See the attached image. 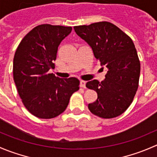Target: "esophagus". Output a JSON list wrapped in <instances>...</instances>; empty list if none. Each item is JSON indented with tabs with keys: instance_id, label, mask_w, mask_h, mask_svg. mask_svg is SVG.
Listing matches in <instances>:
<instances>
[{
	"instance_id": "1",
	"label": "esophagus",
	"mask_w": 157,
	"mask_h": 157,
	"mask_svg": "<svg viewBox=\"0 0 157 157\" xmlns=\"http://www.w3.org/2000/svg\"><path fill=\"white\" fill-rule=\"evenodd\" d=\"M80 86L81 88H85V87H86V81H84V80H80Z\"/></svg>"
}]
</instances>
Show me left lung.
<instances>
[{
  "instance_id": "obj_1",
  "label": "left lung",
  "mask_w": 157,
  "mask_h": 157,
  "mask_svg": "<svg viewBox=\"0 0 157 157\" xmlns=\"http://www.w3.org/2000/svg\"><path fill=\"white\" fill-rule=\"evenodd\" d=\"M74 29L90 45L100 65L108 70L102 82L93 80L86 83V87L95 90L98 96L94 102L89 104V109L102 118L121 115L134 99L140 77V61L132 39L109 22Z\"/></svg>"
}]
</instances>
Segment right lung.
<instances>
[{
  "instance_id": "right-lung-1",
  "label": "right lung",
  "mask_w": 157,
  "mask_h": 157,
  "mask_svg": "<svg viewBox=\"0 0 157 157\" xmlns=\"http://www.w3.org/2000/svg\"><path fill=\"white\" fill-rule=\"evenodd\" d=\"M72 27L42 24L24 36L13 58V80L20 97L34 116L48 119L64 112L70 98L79 90L76 77L62 79L49 74L54 68L61 41Z\"/></svg>"
}]
</instances>
